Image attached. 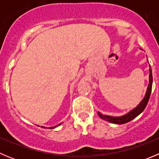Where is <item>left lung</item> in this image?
<instances>
[{"mask_svg": "<svg viewBox=\"0 0 159 159\" xmlns=\"http://www.w3.org/2000/svg\"><path fill=\"white\" fill-rule=\"evenodd\" d=\"M149 84L148 86V89H147L146 94H145V98H143V100L140 102L139 105L136 107L135 108H134L133 110H131V111H129V113L126 114V115H123V116L120 117H111V116H108V115H103L102 114H101L100 112H98V115L101 118L105 120V121H108L109 122L114 123V124H125V123H127L129 121H131L132 119H134V118L138 116L139 115H140L144 109L146 107L147 104H148L149 98H150L151 92H152V68H149Z\"/></svg>", "mask_w": 159, "mask_h": 159, "instance_id": "obj_1", "label": "left lung"}]
</instances>
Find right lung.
<instances>
[{"label":"right lung","instance_id":"add662e5","mask_svg":"<svg viewBox=\"0 0 159 159\" xmlns=\"http://www.w3.org/2000/svg\"><path fill=\"white\" fill-rule=\"evenodd\" d=\"M61 125V123H60V124H59V125H55V126H54V127H50V129H54V128L57 127V126H59V125ZM42 128H44V127H42Z\"/></svg>","mask_w":159,"mask_h":159}]
</instances>
